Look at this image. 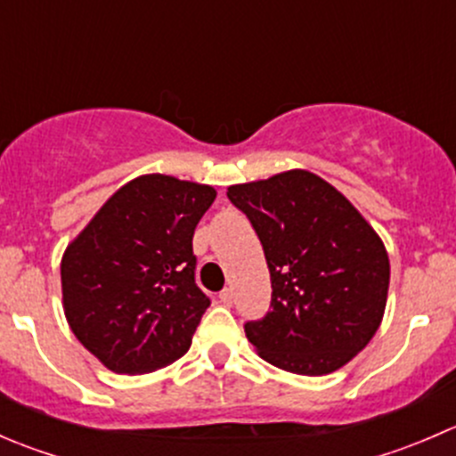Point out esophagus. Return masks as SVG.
Instances as JSON below:
<instances>
[{"label": "esophagus", "mask_w": 456, "mask_h": 456, "mask_svg": "<svg viewBox=\"0 0 456 456\" xmlns=\"http://www.w3.org/2000/svg\"><path fill=\"white\" fill-rule=\"evenodd\" d=\"M220 302H223V305H232L233 302V291L232 289H223V291H220Z\"/></svg>", "instance_id": "1"}]
</instances>
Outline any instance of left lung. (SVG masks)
Wrapping results in <instances>:
<instances>
[{"label": "left lung", "mask_w": 456, "mask_h": 456, "mask_svg": "<svg viewBox=\"0 0 456 456\" xmlns=\"http://www.w3.org/2000/svg\"><path fill=\"white\" fill-rule=\"evenodd\" d=\"M247 214L271 273V311L247 322L257 355L296 375L353 360L384 317L390 262L381 238L333 185L306 169L227 190Z\"/></svg>", "instance_id": "1"}]
</instances>
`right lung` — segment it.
Masks as SVG:
<instances>
[{"label": "right lung", "mask_w": 456, "mask_h": 456, "mask_svg": "<svg viewBox=\"0 0 456 456\" xmlns=\"http://www.w3.org/2000/svg\"><path fill=\"white\" fill-rule=\"evenodd\" d=\"M216 190L145 174L114 191L61 257L63 314L105 366L141 375L185 355L209 297L191 238Z\"/></svg>", "instance_id": "add662e5"}]
</instances>
